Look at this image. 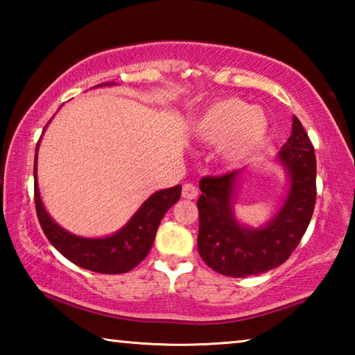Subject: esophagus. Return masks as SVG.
Here are the masks:
<instances>
[{"mask_svg":"<svg viewBox=\"0 0 355 355\" xmlns=\"http://www.w3.org/2000/svg\"><path fill=\"white\" fill-rule=\"evenodd\" d=\"M182 196L184 197V199L192 200V199H196L197 196H199V189H197L196 186L192 184V183H184V184H183Z\"/></svg>","mask_w":355,"mask_h":355,"instance_id":"34e87169","label":"esophagus"}]
</instances>
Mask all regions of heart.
<instances>
[{"label":"heart","mask_w":355,"mask_h":355,"mask_svg":"<svg viewBox=\"0 0 355 355\" xmlns=\"http://www.w3.org/2000/svg\"><path fill=\"white\" fill-rule=\"evenodd\" d=\"M268 130L266 114L239 98L216 101L191 125L197 142L207 147L219 146V158L227 166H236L254 155L263 146Z\"/></svg>","instance_id":"b5f03b06"}]
</instances>
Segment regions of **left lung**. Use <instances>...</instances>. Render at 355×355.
<instances>
[{"instance_id":"8db88e82","label":"left lung","mask_w":355,"mask_h":355,"mask_svg":"<svg viewBox=\"0 0 355 355\" xmlns=\"http://www.w3.org/2000/svg\"><path fill=\"white\" fill-rule=\"evenodd\" d=\"M275 163L285 171L286 192L277 213L260 227L241 224L233 209L245 169L200 180L197 249L216 272L248 277L271 271L290 258L307 230L316 200V156L296 116Z\"/></svg>"}]
</instances>
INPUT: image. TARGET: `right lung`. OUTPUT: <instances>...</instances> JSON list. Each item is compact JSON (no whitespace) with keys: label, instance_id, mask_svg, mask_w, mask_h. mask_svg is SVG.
Wrapping results in <instances>:
<instances>
[{"label":"right lung","instance_id":"obj_1","mask_svg":"<svg viewBox=\"0 0 355 355\" xmlns=\"http://www.w3.org/2000/svg\"><path fill=\"white\" fill-rule=\"evenodd\" d=\"M116 86V83H103L95 87ZM46 128V127H45ZM44 128V131H45ZM34 158V199L35 211L42 230L56 250L75 263L76 266L100 274H123L136 268L152 249L156 230L167 209L180 200L182 186L153 192L148 199L137 208L130 220L112 235L101 238L78 236L65 230L46 213L42 202L37 183V152Z\"/></svg>","mask_w":355,"mask_h":355}]
</instances>
